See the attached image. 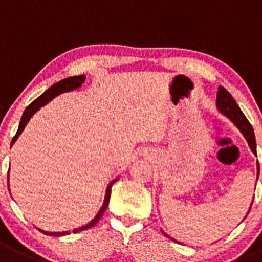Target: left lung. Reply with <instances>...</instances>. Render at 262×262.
Returning <instances> with one entry per match:
<instances>
[{
    "instance_id": "left-lung-1",
    "label": "left lung",
    "mask_w": 262,
    "mask_h": 262,
    "mask_svg": "<svg viewBox=\"0 0 262 262\" xmlns=\"http://www.w3.org/2000/svg\"><path fill=\"white\" fill-rule=\"evenodd\" d=\"M216 104H217V108H219V111L221 112V114H224L226 117H229V119H230L231 121L235 124L236 128L242 132V134H243L244 138L247 139V142H248L249 148H251V150H252V152L256 155V139H255V133H253L252 125L249 124V121L247 120V117L244 116V114L242 112V110L239 108V106L236 104L235 99L231 97L230 93L227 92L225 88L219 86ZM258 174H260V167H258V161H257V178H258ZM249 209H251V207H249ZM163 233H164V231H163ZM165 235H167V234H165ZM167 236L168 238H170L169 235H167ZM173 241H174V239H173Z\"/></svg>"
}]
</instances>
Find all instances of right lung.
<instances>
[{
    "label": "right lung",
    "mask_w": 262,
    "mask_h": 262,
    "mask_svg": "<svg viewBox=\"0 0 262 262\" xmlns=\"http://www.w3.org/2000/svg\"><path fill=\"white\" fill-rule=\"evenodd\" d=\"M85 81V75H80V76H72V77H67V79L64 80H60L59 82H57V84H54L53 86L49 88L48 90H46L45 93H42V94L40 95V97L37 98V99H35V101L32 102L31 104H29L28 107H27L26 110H24L23 112V116H21L20 119V123H19V128H18V132H16V134L14 136L13 141H11V146L15 143V141L18 139V137L20 136V133L23 132V129L26 128L27 123L29 121V119H31L33 115L36 114V112L38 111V110L41 108L42 106H45L48 102H50L53 98H55L57 95L62 94V93H66V92H71V90H75L77 89V88H80L82 85V82ZM7 180H9V176H7ZM117 181V178H115L114 181H111L110 182V185L107 186V190H106V195H104V202H103V205H102V208L99 209V212L97 213V216L94 217V219L92 220V221L89 222V224L84 225V226L81 227H77V229H75V230L72 231V233H79V231H82V230H86V229H90V227L94 226L95 224H97L98 221H99V219L102 217V214L104 213V211H106L107 205H108V202H110V196H111V187L112 185H114L115 182ZM38 230L41 231V233H43L45 235H53V236H62V235H68L70 234V231H63V233H50V231H45V230H41V229H38Z\"/></svg>",
    "instance_id": "1"
}]
</instances>
